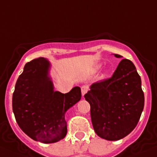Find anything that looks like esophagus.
I'll list each match as a JSON object with an SVG mask.
<instances>
[{
    "label": "esophagus",
    "instance_id": "34e87169",
    "mask_svg": "<svg viewBox=\"0 0 157 157\" xmlns=\"http://www.w3.org/2000/svg\"><path fill=\"white\" fill-rule=\"evenodd\" d=\"M88 88L87 86H83L82 88H81V93H82L83 96H84L87 92H88Z\"/></svg>",
    "mask_w": 157,
    "mask_h": 157
}]
</instances>
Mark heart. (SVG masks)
Masks as SVG:
<instances>
[{
  "mask_svg": "<svg viewBox=\"0 0 157 157\" xmlns=\"http://www.w3.org/2000/svg\"><path fill=\"white\" fill-rule=\"evenodd\" d=\"M99 67H100V65H97V66H96V69H99Z\"/></svg>",
  "mask_w": 157,
  "mask_h": 157,
  "instance_id": "obj_1",
  "label": "heart"
}]
</instances>
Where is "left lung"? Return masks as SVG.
<instances>
[{
	"mask_svg": "<svg viewBox=\"0 0 157 157\" xmlns=\"http://www.w3.org/2000/svg\"><path fill=\"white\" fill-rule=\"evenodd\" d=\"M84 98L91 106L95 133L107 141H118L131 133L144 109L141 77L128 59L120 62L111 78L92 84Z\"/></svg>",
	"mask_w": 157,
	"mask_h": 157,
	"instance_id": "1",
	"label": "left lung"
}]
</instances>
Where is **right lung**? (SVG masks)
<instances>
[{
	"mask_svg": "<svg viewBox=\"0 0 157 157\" xmlns=\"http://www.w3.org/2000/svg\"><path fill=\"white\" fill-rule=\"evenodd\" d=\"M51 64L45 58L26 64L16 81L13 110L20 129L36 141L55 143L67 133L66 111L81 99L80 87L63 94L54 91Z\"/></svg>",
	"mask_w": 157,
	"mask_h": 157,
	"instance_id": "1",
	"label": "right lung"
}]
</instances>
